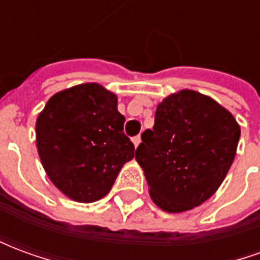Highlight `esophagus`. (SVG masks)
<instances>
[{
  "mask_svg": "<svg viewBox=\"0 0 260 260\" xmlns=\"http://www.w3.org/2000/svg\"><path fill=\"white\" fill-rule=\"evenodd\" d=\"M132 142H134L135 147H138L139 146V143H141V136L138 135V136H135V138H132Z\"/></svg>",
  "mask_w": 260,
  "mask_h": 260,
  "instance_id": "34e87169",
  "label": "esophagus"
}]
</instances>
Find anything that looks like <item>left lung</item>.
<instances>
[{
	"instance_id": "8db88e82",
	"label": "left lung",
	"mask_w": 260,
	"mask_h": 260,
	"mask_svg": "<svg viewBox=\"0 0 260 260\" xmlns=\"http://www.w3.org/2000/svg\"><path fill=\"white\" fill-rule=\"evenodd\" d=\"M240 135L233 114L210 97L193 90L166 97L135 153L152 201L169 213L207 201L234 161Z\"/></svg>"
}]
</instances>
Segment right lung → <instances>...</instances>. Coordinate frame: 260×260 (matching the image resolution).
I'll list each match as a JSON object with an SVG mask.
<instances>
[{
	"label": "right lung",
	"mask_w": 260,
	"mask_h": 260,
	"mask_svg": "<svg viewBox=\"0 0 260 260\" xmlns=\"http://www.w3.org/2000/svg\"><path fill=\"white\" fill-rule=\"evenodd\" d=\"M117 96L99 83L55 93L36 121L37 152L48 178L72 201L106 196L135 146L124 132Z\"/></svg>",
	"instance_id": "1"
}]
</instances>
